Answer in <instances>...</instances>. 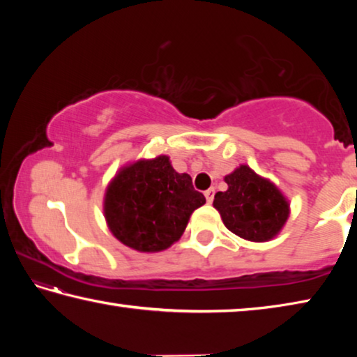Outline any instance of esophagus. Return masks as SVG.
<instances>
[{
  "label": "esophagus",
  "mask_w": 357,
  "mask_h": 357,
  "mask_svg": "<svg viewBox=\"0 0 357 357\" xmlns=\"http://www.w3.org/2000/svg\"><path fill=\"white\" fill-rule=\"evenodd\" d=\"M214 193H215L214 189H208L206 192H204V197H206V202H208V203H213V200H214Z\"/></svg>",
  "instance_id": "obj_1"
}]
</instances>
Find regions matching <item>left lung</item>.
I'll use <instances>...</instances> for the list:
<instances>
[{
  "instance_id": "left-lung-1",
  "label": "left lung",
  "mask_w": 357,
  "mask_h": 357,
  "mask_svg": "<svg viewBox=\"0 0 357 357\" xmlns=\"http://www.w3.org/2000/svg\"><path fill=\"white\" fill-rule=\"evenodd\" d=\"M225 183L228 189L217 192L213 204L229 231L252 243L275 238L289 215V203L277 185L247 165L227 174Z\"/></svg>"
}]
</instances>
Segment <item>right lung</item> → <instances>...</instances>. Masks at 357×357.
Listing matches in <instances>:
<instances>
[{
	"instance_id": "obj_1",
	"label": "right lung",
	"mask_w": 357,
	"mask_h": 357,
	"mask_svg": "<svg viewBox=\"0 0 357 357\" xmlns=\"http://www.w3.org/2000/svg\"><path fill=\"white\" fill-rule=\"evenodd\" d=\"M206 203L170 157L142 159L121 168L108 184L104 214L113 236L130 249L154 253L183 236L193 211Z\"/></svg>"
}]
</instances>
